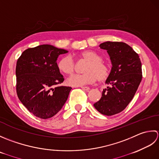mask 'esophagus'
<instances>
[{
  "label": "esophagus",
  "mask_w": 159,
  "mask_h": 159,
  "mask_svg": "<svg viewBox=\"0 0 159 159\" xmlns=\"http://www.w3.org/2000/svg\"><path fill=\"white\" fill-rule=\"evenodd\" d=\"M81 89L86 90V91H89V90H90V88L89 87H87V86H81Z\"/></svg>",
  "instance_id": "34e87169"
}]
</instances>
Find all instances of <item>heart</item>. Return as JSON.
<instances>
[{"label":"heart","instance_id":"obj_1","mask_svg":"<svg viewBox=\"0 0 159 159\" xmlns=\"http://www.w3.org/2000/svg\"><path fill=\"white\" fill-rule=\"evenodd\" d=\"M80 56L88 61L84 72L81 75H74L67 80V83L72 86H82L96 82H103L108 78L110 69L108 64L102 61V57L95 51L86 50L80 53ZM57 67L61 73L70 75L75 71V64L69 56L61 57L57 63Z\"/></svg>","mask_w":159,"mask_h":159}]
</instances>
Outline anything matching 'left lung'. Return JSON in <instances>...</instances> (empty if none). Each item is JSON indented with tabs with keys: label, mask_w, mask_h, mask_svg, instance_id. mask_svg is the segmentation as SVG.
Returning <instances> with one entry per match:
<instances>
[{
	"label": "left lung",
	"mask_w": 159,
	"mask_h": 159,
	"mask_svg": "<svg viewBox=\"0 0 159 159\" xmlns=\"http://www.w3.org/2000/svg\"><path fill=\"white\" fill-rule=\"evenodd\" d=\"M99 47L108 52L112 69L99 101L94 103L101 114L111 116L123 111L134 98L142 80L141 62L130 46L121 42H105Z\"/></svg>",
	"instance_id": "obj_1"
}]
</instances>
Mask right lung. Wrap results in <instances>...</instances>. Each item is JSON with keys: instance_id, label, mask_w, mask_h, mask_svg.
Returning <instances> with one entry per match:
<instances>
[{"instance_id": "add662e5", "label": "right lung", "mask_w": 159, "mask_h": 159, "mask_svg": "<svg viewBox=\"0 0 159 159\" xmlns=\"http://www.w3.org/2000/svg\"><path fill=\"white\" fill-rule=\"evenodd\" d=\"M68 51L50 44L29 48L18 58L16 68V92L34 115L47 119L56 115L66 102L71 87L60 86L64 77L57 60Z\"/></svg>"}]
</instances>
